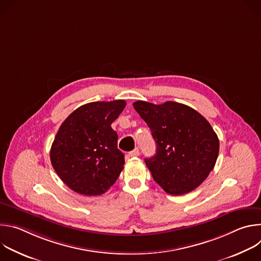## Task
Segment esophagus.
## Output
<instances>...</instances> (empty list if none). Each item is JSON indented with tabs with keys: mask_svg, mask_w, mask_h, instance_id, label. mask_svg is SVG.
Instances as JSON below:
<instances>
[{
	"mask_svg": "<svg viewBox=\"0 0 261 261\" xmlns=\"http://www.w3.org/2000/svg\"><path fill=\"white\" fill-rule=\"evenodd\" d=\"M129 155H130L131 157H137V156H139V148H138V147H135L132 152L129 153Z\"/></svg>",
	"mask_w": 261,
	"mask_h": 261,
	"instance_id": "1",
	"label": "esophagus"
}]
</instances>
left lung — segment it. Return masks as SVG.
<instances>
[{
	"instance_id": "left-lung-1",
	"label": "left lung",
	"mask_w": 261,
	"mask_h": 261,
	"mask_svg": "<svg viewBox=\"0 0 261 261\" xmlns=\"http://www.w3.org/2000/svg\"><path fill=\"white\" fill-rule=\"evenodd\" d=\"M133 106L152 131L156 154L144 159L155 181L171 195L193 191L213 170L219 139L211 124L193 108L167 101H136Z\"/></svg>"
}]
</instances>
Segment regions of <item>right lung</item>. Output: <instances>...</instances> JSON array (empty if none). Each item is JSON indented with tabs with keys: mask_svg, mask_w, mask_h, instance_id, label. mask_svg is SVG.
<instances>
[{
	"mask_svg": "<svg viewBox=\"0 0 261 261\" xmlns=\"http://www.w3.org/2000/svg\"><path fill=\"white\" fill-rule=\"evenodd\" d=\"M125 106V100L91 102L74 110L61 125L50 148V161L74 192L101 195L118 179L125 159L111 124Z\"/></svg>",
	"mask_w": 261,
	"mask_h": 261,
	"instance_id": "right-lung-1",
	"label": "right lung"
}]
</instances>
